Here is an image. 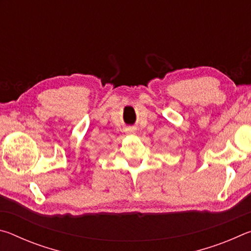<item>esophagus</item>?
Masks as SVG:
<instances>
[{
    "label": "esophagus",
    "instance_id": "obj_1",
    "mask_svg": "<svg viewBox=\"0 0 251 251\" xmlns=\"http://www.w3.org/2000/svg\"><path fill=\"white\" fill-rule=\"evenodd\" d=\"M125 131H126L127 134L131 135V134H135V133H136V129L133 128V127H127V128L125 129Z\"/></svg>",
    "mask_w": 251,
    "mask_h": 251
}]
</instances>
